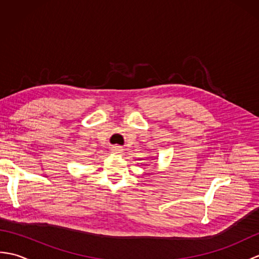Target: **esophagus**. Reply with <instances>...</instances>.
Segmentation results:
<instances>
[{"instance_id":"1","label":"esophagus","mask_w":259,"mask_h":259,"mask_svg":"<svg viewBox=\"0 0 259 259\" xmlns=\"http://www.w3.org/2000/svg\"><path fill=\"white\" fill-rule=\"evenodd\" d=\"M111 150L114 152V153H119V155H120V153L121 152H122V148H121V147H119V146H114V147H112L111 148Z\"/></svg>"}]
</instances>
